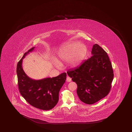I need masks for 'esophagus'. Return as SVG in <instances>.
Listing matches in <instances>:
<instances>
[{"label": "esophagus", "mask_w": 132, "mask_h": 132, "mask_svg": "<svg viewBox=\"0 0 132 132\" xmlns=\"http://www.w3.org/2000/svg\"><path fill=\"white\" fill-rule=\"evenodd\" d=\"M71 80H72V79L70 77L67 76V82H70V81H71Z\"/></svg>", "instance_id": "esophagus-1"}]
</instances>
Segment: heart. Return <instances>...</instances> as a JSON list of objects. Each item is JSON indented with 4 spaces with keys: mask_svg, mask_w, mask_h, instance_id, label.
Returning <instances> with one entry per match:
<instances>
[{
    "mask_svg": "<svg viewBox=\"0 0 132 132\" xmlns=\"http://www.w3.org/2000/svg\"><path fill=\"white\" fill-rule=\"evenodd\" d=\"M87 48L84 44L78 42L73 43L61 48L57 54V60L53 59L52 63L56 67L60 66L59 62H67L75 66L84 59L86 55Z\"/></svg>",
    "mask_w": 132,
    "mask_h": 132,
    "instance_id": "heart-1",
    "label": "heart"
}]
</instances>
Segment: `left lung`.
Returning a JSON list of instances; mask_svg holds the SVG:
<instances>
[{
	"label": "left lung",
	"mask_w": 132,
	"mask_h": 132,
	"mask_svg": "<svg viewBox=\"0 0 132 132\" xmlns=\"http://www.w3.org/2000/svg\"><path fill=\"white\" fill-rule=\"evenodd\" d=\"M92 55L79 67L67 72L77 85L79 98L87 104H94L109 94L114 77L107 52L95 44L93 46Z\"/></svg>",
	"instance_id": "8db88e82"
}]
</instances>
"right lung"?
Instances as JSON below:
<instances>
[{"label": "right lung", "instance_id": "add662e5", "mask_svg": "<svg viewBox=\"0 0 132 132\" xmlns=\"http://www.w3.org/2000/svg\"><path fill=\"white\" fill-rule=\"evenodd\" d=\"M35 47L24 54L18 62L16 68L18 85L20 94L29 104L40 110H48L53 109L59 100V90L65 83L66 73L52 78L36 80L25 73L22 67V60Z\"/></svg>", "mask_w": 132, "mask_h": 132}]
</instances>
